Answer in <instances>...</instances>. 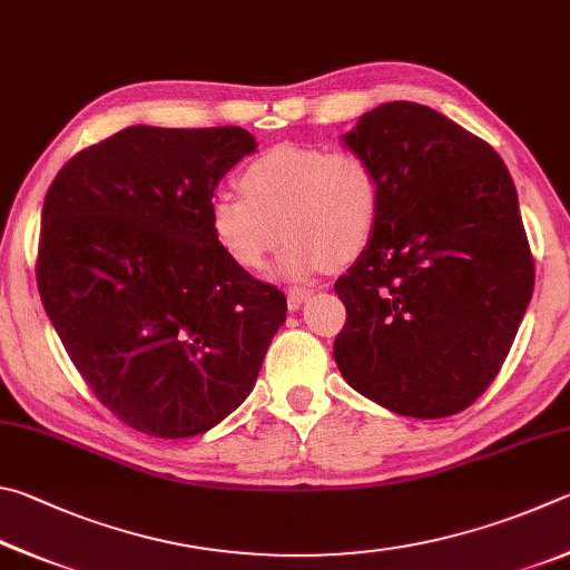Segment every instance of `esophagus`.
Instances as JSON below:
<instances>
[{"label":"esophagus","instance_id":"1","mask_svg":"<svg viewBox=\"0 0 570 570\" xmlns=\"http://www.w3.org/2000/svg\"><path fill=\"white\" fill-rule=\"evenodd\" d=\"M311 295H313L311 287H293V291H287V307H291V311H297V307H301Z\"/></svg>","mask_w":570,"mask_h":570}]
</instances>
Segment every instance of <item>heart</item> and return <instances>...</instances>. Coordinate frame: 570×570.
I'll list each match as a JSON object with an SVG mask.
<instances>
[{
    "instance_id": "heart-1",
    "label": "heart",
    "mask_w": 570,
    "mask_h": 570,
    "mask_svg": "<svg viewBox=\"0 0 570 570\" xmlns=\"http://www.w3.org/2000/svg\"><path fill=\"white\" fill-rule=\"evenodd\" d=\"M239 193L209 203V227L227 257L259 269L283 243L279 273L305 277L371 245L383 185L371 157L351 147L277 145L249 159Z\"/></svg>"
}]
</instances>
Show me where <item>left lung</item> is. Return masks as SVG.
<instances>
[{
    "label": "left lung",
    "instance_id": "obj_1",
    "mask_svg": "<svg viewBox=\"0 0 570 570\" xmlns=\"http://www.w3.org/2000/svg\"><path fill=\"white\" fill-rule=\"evenodd\" d=\"M383 205L341 275L333 355L347 385L397 415L448 417L485 393L533 295L511 175L495 149L435 109L387 102L347 132Z\"/></svg>",
    "mask_w": 570,
    "mask_h": 570
}]
</instances>
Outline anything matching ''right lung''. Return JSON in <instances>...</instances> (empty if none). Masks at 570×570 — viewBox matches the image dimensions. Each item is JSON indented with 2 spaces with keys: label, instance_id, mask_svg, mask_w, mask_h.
I'll return each instance as SVG.
<instances>
[{
  "label": "right lung",
  "instance_id": "1",
  "mask_svg": "<svg viewBox=\"0 0 570 570\" xmlns=\"http://www.w3.org/2000/svg\"><path fill=\"white\" fill-rule=\"evenodd\" d=\"M243 127L135 125L85 147L47 189L37 287L97 401L155 438L209 431L245 401L283 291L237 267L209 227Z\"/></svg>",
  "mask_w": 570,
  "mask_h": 570
}]
</instances>
